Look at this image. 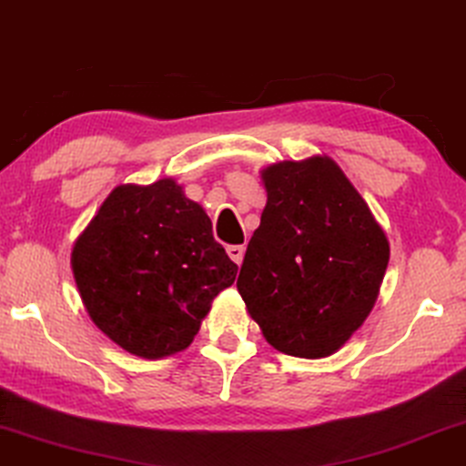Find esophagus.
<instances>
[{"instance_id": "34e87169", "label": "esophagus", "mask_w": 466, "mask_h": 466, "mask_svg": "<svg viewBox=\"0 0 466 466\" xmlns=\"http://www.w3.org/2000/svg\"><path fill=\"white\" fill-rule=\"evenodd\" d=\"M226 251H228V255H230V259L236 263V266H240L242 257H245V247H242V245H232V247H228Z\"/></svg>"}]
</instances>
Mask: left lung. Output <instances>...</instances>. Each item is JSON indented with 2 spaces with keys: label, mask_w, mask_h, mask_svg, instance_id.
Listing matches in <instances>:
<instances>
[{
  "label": "left lung",
  "mask_w": 466,
  "mask_h": 466,
  "mask_svg": "<svg viewBox=\"0 0 466 466\" xmlns=\"http://www.w3.org/2000/svg\"><path fill=\"white\" fill-rule=\"evenodd\" d=\"M261 182L268 203L236 287L274 350L332 356L374 308L387 234L330 157L274 163Z\"/></svg>",
  "instance_id": "left-lung-1"
}]
</instances>
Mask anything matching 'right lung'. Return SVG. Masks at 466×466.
<instances>
[{"label":"right lung","instance_id":"1","mask_svg":"<svg viewBox=\"0 0 466 466\" xmlns=\"http://www.w3.org/2000/svg\"><path fill=\"white\" fill-rule=\"evenodd\" d=\"M71 268L92 322L144 360L184 351L238 272L173 177L116 186L75 240Z\"/></svg>","mask_w":466,"mask_h":466}]
</instances>
